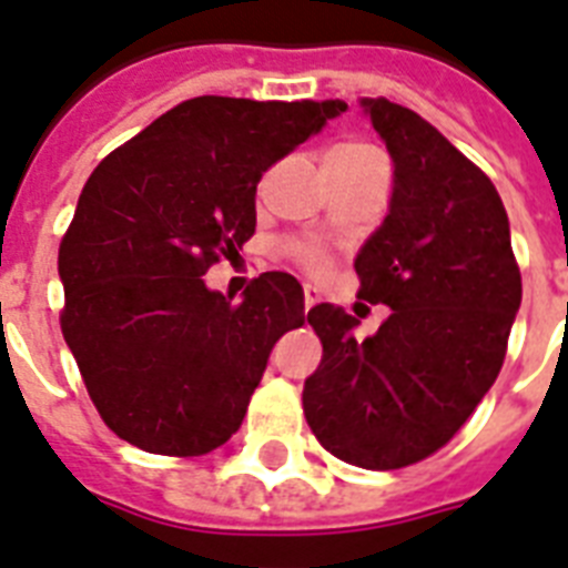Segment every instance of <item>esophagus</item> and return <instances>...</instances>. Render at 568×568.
<instances>
[{
	"instance_id": "esophagus-1",
	"label": "esophagus",
	"mask_w": 568,
	"mask_h": 568,
	"mask_svg": "<svg viewBox=\"0 0 568 568\" xmlns=\"http://www.w3.org/2000/svg\"><path fill=\"white\" fill-rule=\"evenodd\" d=\"M315 301H318V294H315L313 285H306V288H303V310L310 313V310L315 306Z\"/></svg>"
}]
</instances>
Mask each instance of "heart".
<instances>
[{
	"label": "heart",
	"mask_w": 568,
	"mask_h": 568,
	"mask_svg": "<svg viewBox=\"0 0 568 568\" xmlns=\"http://www.w3.org/2000/svg\"><path fill=\"white\" fill-rule=\"evenodd\" d=\"M387 166V160L375 145L361 140H345L336 142L333 149H327L324 154V169H339V172H363V169ZM294 255L301 258L303 265L318 267L322 265V253L313 250V246H294Z\"/></svg>",
	"instance_id": "obj_1"
}]
</instances>
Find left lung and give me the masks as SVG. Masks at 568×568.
Wrapping results in <instances>:
<instances>
[{"label":"left lung","mask_w":568,"mask_h":568,"mask_svg":"<svg viewBox=\"0 0 568 568\" xmlns=\"http://www.w3.org/2000/svg\"><path fill=\"white\" fill-rule=\"evenodd\" d=\"M361 106L393 160V193L354 258L357 294L393 313L361 342L342 306L310 310L324 357L303 384V414L327 453L393 470L444 447L495 384L521 274L486 172L408 106Z\"/></svg>","instance_id":"left-lung-1"}]
</instances>
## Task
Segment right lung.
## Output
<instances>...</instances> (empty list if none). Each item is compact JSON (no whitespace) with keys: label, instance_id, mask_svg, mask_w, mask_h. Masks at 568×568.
Instances as JSON below:
<instances>
[{"label":"right lung","instance_id":"1","mask_svg":"<svg viewBox=\"0 0 568 568\" xmlns=\"http://www.w3.org/2000/svg\"><path fill=\"white\" fill-rule=\"evenodd\" d=\"M345 101L193 98L115 149L59 246L62 333L103 423L158 456H205L241 426L303 288L267 271L244 301L202 276L255 232V187Z\"/></svg>","mask_w":568,"mask_h":568}]
</instances>
